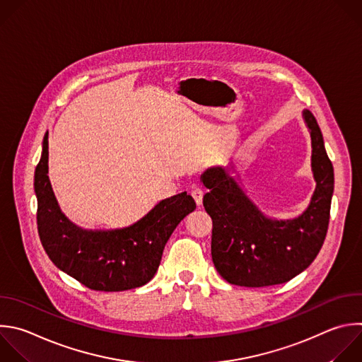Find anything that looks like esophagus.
Segmentation results:
<instances>
[{"instance_id": "1", "label": "esophagus", "mask_w": 362, "mask_h": 362, "mask_svg": "<svg viewBox=\"0 0 362 362\" xmlns=\"http://www.w3.org/2000/svg\"><path fill=\"white\" fill-rule=\"evenodd\" d=\"M203 194H204V192H203V189H202V187L194 186V187L192 189V196H193V199H194V202H196V204H197V206H202Z\"/></svg>"}]
</instances>
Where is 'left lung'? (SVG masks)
<instances>
[{"label": "left lung", "mask_w": 362, "mask_h": 362, "mask_svg": "<svg viewBox=\"0 0 362 362\" xmlns=\"http://www.w3.org/2000/svg\"><path fill=\"white\" fill-rule=\"evenodd\" d=\"M311 136V169L315 180L308 207L294 218L264 216L228 169L214 166L202 176L209 192L203 206L213 220L211 259L230 284L266 287L286 283L304 272L322 247L329 221L334 169L314 115L303 110Z\"/></svg>", "instance_id": "1"}]
</instances>
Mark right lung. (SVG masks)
I'll return each mask as SVG.
<instances>
[{
    "label": "right lung",
    "mask_w": 362,
    "mask_h": 362,
    "mask_svg": "<svg viewBox=\"0 0 362 362\" xmlns=\"http://www.w3.org/2000/svg\"><path fill=\"white\" fill-rule=\"evenodd\" d=\"M37 224L42 247L64 273L95 291H125L149 283L176 226L196 209L182 192L159 202L136 223L115 230H85L59 209L48 177V134L35 169Z\"/></svg>",
    "instance_id": "right-lung-1"
}]
</instances>
